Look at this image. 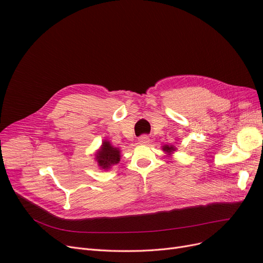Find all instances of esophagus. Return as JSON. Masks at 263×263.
I'll use <instances>...</instances> for the list:
<instances>
[{
	"mask_svg": "<svg viewBox=\"0 0 263 263\" xmlns=\"http://www.w3.org/2000/svg\"><path fill=\"white\" fill-rule=\"evenodd\" d=\"M138 142L140 145H148L150 142V138L149 136H147V135H142V136L138 138Z\"/></svg>",
	"mask_w": 263,
	"mask_h": 263,
	"instance_id": "obj_1",
	"label": "esophagus"
}]
</instances>
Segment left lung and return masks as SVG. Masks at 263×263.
Returning <instances> with one entry per match:
<instances>
[{"label": "left lung", "mask_w": 263, "mask_h": 263, "mask_svg": "<svg viewBox=\"0 0 263 263\" xmlns=\"http://www.w3.org/2000/svg\"><path fill=\"white\" fill-rule=\"evenodd\" d=\"M162 150L163 151H165V153H168V155H171L173 151H176L177 150V148L174 147L173 145L172 146H169V145H165V146H163L162 147Z\"/></svg>", "instance_id": "8db88e82"}]
</instances>
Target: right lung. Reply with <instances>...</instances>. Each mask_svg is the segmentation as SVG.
Segmentation results:
<instances>
[{
    "mask_svg": "<svg viewBox=\"0 0 263 263\" xmlns=\"http://www.w3.org/2000/svg\"><path fill=\"white\" fill-rule=\"evenodd\" d=\"M95 157H97L95 159H97L98 164L101 166V169L108 170L121 160V151H119L118 148H115L110 145L109 141L104 140L101 149L98 150Z\"/></svg>",
    "mask_w": 263,
    "mask_h": 263,
    "instance_id": "add662e5",
    "label": "right lung"
}]
</instances>
